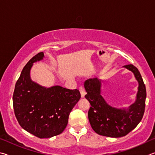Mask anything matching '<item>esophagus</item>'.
<instances>
[{
	"mask_svg": "<svg viewBox=\"0 0 155 155\" xmlns=\"http://www.w3.org/2000/svg\"><path fill=\"white\" fill-rule=\"evenodd\" d=\"M80 92L81 97H82V98H84L86 93V91L84 90V88L82 86H80Z\"/></svg>",
	"mask_w": 155,
	"mask_h": 155,
	"instance_id": "obj_1",
	"label": "esophagus"
}]
</instances>
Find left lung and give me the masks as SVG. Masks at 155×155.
Instances as JSON below:
<instances>
[{"label": "left lung", "mask_w": 155, "mask_h": 155, "mask_svg": "<svg viewBox=\"0 0 155 155\" xmlns=\"http://www.w3.org/2000/svg\"><path fill=\"white\" fill-rule=\"evenodd\" d=\"M123 67L131 71L138 82L135 101L129 107L118 108L109 105L101 95L103 80L90 78L84 83L87 94L86 99L90 102L88 120L97 134L110 137L125 136L137 127L142 120L145 110L146 86L139 71L133 64Z\"/></svg>", "instance_id": "left-lung-1"}]
</instances>
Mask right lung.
<instances>
[{"instance_id": "1", "label": "right lung", "mask_w": 155, "mask_h": 155, "mask_svg": "<svg viewBox=\"0 0 155 155\" xmlns=\"http://www.w3.org/2000/svg\"><path fill=\"white\" fill-rule=\"evenodd\" d=\"M43 58V52L38 53L23 68L15 84L13 104L15 117L24 130L37 137L50 138L66 128L69 114L81 94L78 89L47 88L32 81V65Z\"/></svg>"}]
</instances>
